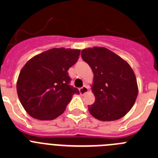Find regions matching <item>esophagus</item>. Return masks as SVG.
I'll return each instance as SVG.
<instances>
[{
    "instance_id": "obj_1",
    "label": "esophagus",
    "mask_w": 158,
    "mask_h": 158,
    "mask_svg": "<svg viewBox=\"0 0 158 158\" xmlns=\"http://www.w3.org/2000/svg\"><path fill=\"white\" fill-rule=\"evenodd\" d=\"M88 91H89V89H88L87 86H83V87H81L80 89V93L81 95H85L86 93H88Z\"/></svg>"
}]
</instances>
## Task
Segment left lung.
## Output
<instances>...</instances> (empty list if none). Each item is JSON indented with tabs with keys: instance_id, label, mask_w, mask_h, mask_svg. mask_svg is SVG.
Returning a JSON list of instances; mask_svg holds the SVG:
<instances>
[{
	"instance_id": "left-lung-1",
	"label": "left lung",
	"mask_w": 158,
	"mask_h": 158,
	"mask_svg": "<svg viewBox=\"0 0 158 158\" xmlns=\"http://www.w3.org/2000/svg\"><path fill=\"white\" fill-rule=\"evenodd\" d=\"M81 58L93 72L92 91L95 102L89 111L101 121L119 119L131 109L139 89L131 65L105 47H94L81 51Z\"/></svg>"
}]
</instances>
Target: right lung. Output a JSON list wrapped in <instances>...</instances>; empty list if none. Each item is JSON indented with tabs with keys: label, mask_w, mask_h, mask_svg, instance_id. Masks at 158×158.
Listing matches in <instances>:
<instances>
[{
	"label": "right lung",
	"mask_w": 158,
	"mask_h": 158,
	"mask_svg": "<svg viewBox=\"0 0 158 158\" xmlns=\"http://www.w3.org/2000/svg\"><path fill=\"white\" fill-rule=\"evenodd\" d=\"M80 50L53 48L31 58L16 83L18 97L31 117L52 120L61 115L78 89L70 86L68 70L77 62Z\"/></svg>",
	"instance_id": "1"
}]
</instances>
